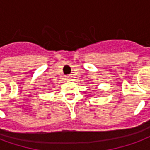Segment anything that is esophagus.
<instances>
[{
  "mask_svg": "<svg viewBox=\"0 0 150 150\" xmlns=\"http://www.w3.org/2000/svg\"><path fill=\"white\" fill-rule=\"evenodd\" d=\"M66 80H67V81H69V80H70V76H66Z\"/></svg>",
  "mask_w": 150,
  "mask_h": 150,
  "instance_id": "obj_1",
  "label": "esophagus"
}]
</instances>
